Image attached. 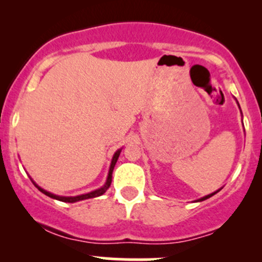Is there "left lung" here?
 Listing matches in <instances>:
<instances>
[{"mask_svg":"<svg viewBox=\"0 0 262 262\" xmlns=\"http://www.w3.org/2000/svg\"><path fill=\"white\" fill-rule=\"evenodd\" d=\"M237 106H239V103H237ZM239 108H240V107H239ZM219 191H221V189H218V191L213 192V193H210V194H207V196H204V197H202V198H200V200H197V202H201V201H204V200H207V198L212 197L213 194H215V193H217V192H219Z\"/></svg>","mask_w":262,"mask_h":262,"instance_id":"1","label":"left lung"}]
</instances>
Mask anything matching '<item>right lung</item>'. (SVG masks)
Listing matches in <instances>:
<instances>
[{
  "instance_id": "obj_1",
  "label": "right lung",
  "mask_w": 262,
  "mask_h": 262,
  "mask_svg": "<svg viewBox=\"0 0 262 262\" xmlns=\"http://www.w3.org/2000/svg\"><path fill=\"white\" fill-rule=\"evenodd\" d=\"M121 151H122V149H119V150H117L116 152H114V155H113V158H112V162H111L110 171H108L107 181H106V183H104V185H103V187H101V188H98V189H95V191L90 192V193L80 194V196H75V197H64V196H56V194H54V193H50V192H48V191H45V189L40 188V187H39L38 185H35V182H33V183H34V185L37 186V188L39 189V191H40V192H43V193H44V194H47L48 197H50V198H54V200L61 201V202H69V203H74V202H77V201H83V200H89V198H95V197H98V196H101V194H103L104 192H106L107 189L110 188V186H111V182H112V172H113V169H114V165H116L117 160H118V158H119V154H121Z\"/></svg>"
}]
</instances>
